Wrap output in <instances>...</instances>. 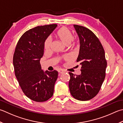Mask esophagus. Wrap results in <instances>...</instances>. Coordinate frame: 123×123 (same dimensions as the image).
I'll use <instances>...</instances> for the list:
<instances>
[{
    "mask_svg": "<svg viewBox=\"0 0 123 123\" xmlns=\"http://www.w3.org/2000/svg\"><path fill=\"white\" fill-rule=\"evenodd\" d=\"M58 72L59 74H63V73H65L66 71H65V70H64L63 69H60L58 70Z\"/></svg>",
    "mask_w": 123,
    "mask_h": 123,
    "instance_id": "obj_1",
    "label": "esophagus"
}]
</instances>
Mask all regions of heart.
Listing matches in <instances>:
<instances>
[{"instance_id":"1","label":"heart","mask_w":123,"mask_h":123,"mask_svg":"<svg viewBox=\"0 0 123 123\" xmlns=\"http://www.w3.org/2000/svg\"><path fill=\"white\" fill-rule=\"evenodd\" d=\"M57 37L65 45H68L73 40L74 36L71 31L68 28L62 27L57 31L56 33ZM52 38L51 37H48L45 40L44 47L46 49H49L52 45Z\"/></svg>"}]
</instances>
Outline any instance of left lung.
<instances>
[{
    "label": "left lung",
    "instance_id": "8db88e82",
    "mask_svg": "<svg viewBox=\"0 0 123 123\" xmlns=\"http://www.w3.org/2000/svg\"><path fill=\"white\" fill-rule=\"evenodd\" d=\"M80 41L77 62L81 66V74L69 73L71 95L79 101L92 99L99 92L105 77L107 61L103 47L98 38L88 28L74 25Z\"/></svg>",
    "mask_w": 123,
    "mask_h": 123
}]
</instances>
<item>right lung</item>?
<instances>
[{
    "label": "right lung",
    "instance_id": "right-lung-1",
    "mask_svg": "<svg viewBox=\"0 0 123 123\" xmlns=\"http://www.w3.org/2000/svg\"><path fill=\"white\" fill-rule=\"evenodd\" d=\"M57 25L38 26L26 31L17 43L13 56L15 74L25 94L36 102L51 98L58 72L42 69L45 42Z\"/></svg>",
    "mask_w": 123,
    "mask_h": 123
}]
</instances>
